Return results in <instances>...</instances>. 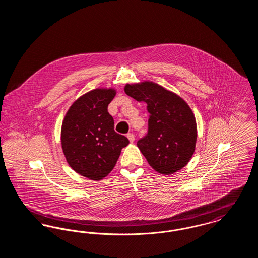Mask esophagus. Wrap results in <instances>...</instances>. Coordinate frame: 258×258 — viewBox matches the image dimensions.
Listing matches in <instances>:
<instances>
[{
    "instance_id": "1",
    "label": "esophagus",
    "mask_w": 258,
    "mask_h": 258,
    "mask_svg": "<svg viewBox=\"0 0 258 258\" xmlns=\"http://www.w3.org/2000/svg\"><path fill=\"white\" fill-rule=\"evenodd\" d=\"M126 137L128 138V140H130L131 142H134V141H135V135H134L133 133H128V134L126 135Z\"/></svg>"
}]
</instances>
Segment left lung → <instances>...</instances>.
<instances>
[{"instance_id": "1", "label": "left lung", "mask_w": 258, "mask_h": 258, "mask_svg": "<svg viewBox=\"0 0 258 258\" xmlns=\"http://www.w3.org/2000/svg\"><path fill=\"white\" fill-rule=\"evenodd\" d=\"M124 93L147 103L148 134L137 141V147L149 164L163 175L182 169L191 159L197 143V121L188 104L151 81L126 84Z\"/></svg>"}]
</instances>
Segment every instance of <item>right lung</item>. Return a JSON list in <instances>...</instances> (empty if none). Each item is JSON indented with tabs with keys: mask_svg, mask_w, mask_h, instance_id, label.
Here are the masks:
<instances>
[{
	"mask_svg": "<svg viewBox=\"0 0 258 258\" xmlns=\"http://www.w3.org/2000/svg\"><path fill=\"white\" fill-rule=\"evenodd\" d=\"M116 90L95 89L77 98L61 123V148L74 171L99 181L114 168L123 147L130 141L114 131L107 111Z\"/></svg>",
	"mask_w": 258,
	"mask_h": 258,
	"instance_id": "obj_1",
	"label": "right lung"
}]
</instances>
